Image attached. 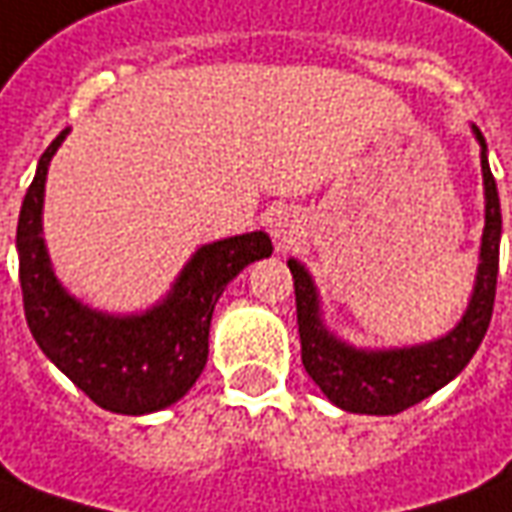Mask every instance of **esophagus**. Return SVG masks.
<instances>
[{
  "mask_svg": "<svg viewBox=\"0 0 512 512\" xmlns=\"http://www.w3.org/2000/svg\"><path fill=\"white\" fill-rule=\"evenodd\" d=\"M301 217H298V211L292 209H281L273 214V220H270V234L278 242V248H287L292 245L298 236H301Z\"/></svg>",
  "mask_w": 512,
  "mask_h": 512,
  "instance_id": "34e87169",
  "label": "esophagus"
}]
</instances>
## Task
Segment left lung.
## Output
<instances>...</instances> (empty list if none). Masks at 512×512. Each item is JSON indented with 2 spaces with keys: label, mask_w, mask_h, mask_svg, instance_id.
<instances>
[{
  "label": "left lung",
  "mask_w": 512,
  "mask_h": 512,
  "mask_svg": "<svg viewBox=\"0 0 512 512\" xmlns=\"http://www.w3.org/2000/svg\"><path fill=\"white\" fill-rule=\"evenodd\" d=\"M479 142L482 186H485V228L479 245V264L474 290L460 323L438 340L404 348H357L329 331L320 309V295L309 270L290 259L298 306L301 359L312 382L323 390L331 404L359 415H396L412 404L438 393L477 354L488 331L499 276V239H502V209L499 192L488 164V144L471 125Z\"/></svg>",
  "instance_id": "left-lung-1"
}]
</instances>
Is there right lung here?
Wrapping results in <instances>:
<instances>
[{
  "instance_id": "1",
  "label": "right lung",
  "mask_w": 512,
  "mask_h": 512,
  "mask_svg": "<svg viewBox=\"0 0 512 512\" xmlns=\"http://www.w3.org/2000/svg\"><path fill=\"white\" fill-rule=\"evenodd\" d=\"M69 128L38 158L16 228L24 315L38 348L94 404L119 415H147L181 401L209 359L214 306L228 281L267 259L264 231L200 245L183 264L172 290L136 315H108L77 301L63 287L44 242V186L52 155Z\"/></svg>"
}]
</instances>
